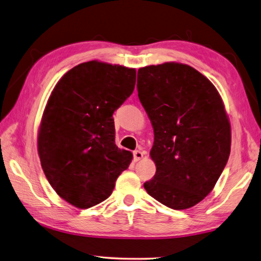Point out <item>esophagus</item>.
Returning a JSON list of instances; mask_svg holds the SVG:
<instances>
[{
    "instance_id": "esophagus-1",
    "label": "esophagus",
    "mask_w": 261,
    "mask_h": 261,
    "mask_svg": "<svg viewBox=\"0 0 261 261\" xmlns=\"http://www.w3.org/2000/svg\"><path fill=\"white\" fill-rule=\"evenodd\" d=\"M143 158H144V151H141L139 149L134 151V160H135V162H138V161H140Z\"/></svg>"
}]
</instances>
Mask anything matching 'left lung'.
<instances>
[{"mask_svg":"<svg viewBox=\"0 0 261 261\" xmlns=\"http://www.w3.org/2000/svg\"><path fill=\"white\" fill-rule=\"evenodd\" d=\"M137 88L154 130L156 172L144 187L171 209H189L211 193L229 158L224 101L209 79L174 61L139 68Z\"/></svg>","mask_w":261,"mask_h":261,"instance_id":"8db88e82","label":"left lung"}]
</instances>
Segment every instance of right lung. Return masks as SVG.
<instances>
[{
    "label": "right lung",
    "mask_w": 261,
    "mask_h": 261,
    "mask_svg": "<svg viewBox=\"0 0 261 261\" xmlns=\"http://www.w3.org/2000/svg\"><path fill=\"white\" fill-rule=\"evenodd\" d=\"M136 69L91 60L69 69L52 90L37 134L51 187L79 209L111 196L132 153L115 145L113 113L134 92Z\"/></svg>",
    "instance_id": "1"
}]
</instances>
